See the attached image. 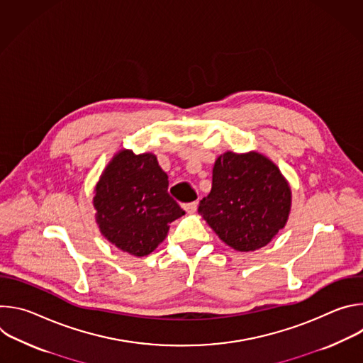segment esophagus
Masks as SVG:
<instances>
[{
  "label": "esophagus",
  "instance_id": "obj_1",
  "mask_svg": "<svg viewBox=\"0 0 363 363\" xmlns=\"http://www.w3.org/2000/svg\"><path fill=\"white\" fill-rule=\"evenodd\" d=\"M182 208L188 213V214H192L196 211L198 208V202L194 201V202H188V203H182Z\"/></svg>",
  "mask_w": 363,
  "mask_h": 363
}]
</instances>
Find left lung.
Segmentation results:
<instances>
[{
  "label": "left lung",
  "mask_w": 363,
  "mask_h": 363,
  "mask_svg": "<svg viewBox=\"0 0 363 363\" xmlns=\"http://www.w3.org/2000/svg\"><path fill=\"white\" fill-rule=\"evenodd\" d=\"M291 203L289 184L262 153L225 152L216 161L211 192L198 213L237 251L264 247L286 225Z\"/></svg>",
  "instance_id": "1"
}]
</instances>
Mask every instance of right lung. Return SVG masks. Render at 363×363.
I'll list each match as a JSON object with an SVG mask.
<instances>
[{"label":"right lung","mask_w":363,"mask_h":363,"mask_svg":"<svg viewBox=\"0 0 363 363\" xmlns=\"http://www.w3.org/2000/svg\"><path fill=\"white\" fill-rule=\"evenodd\" d=\"M168 175L152 153L122 150L103 172L93 198L101 234L136 257L152 252L185 214L168 194Z\"/></svg>","instance_id":"right-lung-1"}]
</instances>
